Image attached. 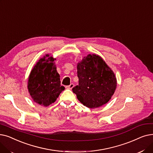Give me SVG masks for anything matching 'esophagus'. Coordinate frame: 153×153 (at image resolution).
Listing matches in <instances>:
<instances>
[{
    "label": "esophagus",
    "instance_id": "34e87169",
    "mask_svg": "<svg viewBox=\"0 0 153 153\" xmlns=\"http://www.w3.org/2000/svg\"><path fill=\"white\" fill-rule=\"evenodd\" d=\"M74 83H71L70 85L67 86H66V88H67V89H70V90H71V89L73 88V87H74Z\"/></svg>",
    "mask_w": 153,
    "mask_h": 153
}]
</instances>
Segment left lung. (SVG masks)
I'll return each instance as SVG.
<instances>
[{"label":"left lung","mask_w":153,"mask_h":153,"mask_svg":"<svg viewBox=\"0 0 153 153\" xmlns=\"http://www.w3.org/2000/svg\"><path fill=\"white\" fill-rule=\"evenodd\" d=\"M78 85L72 91L86 107L96 108L110 100L116 88V78L101 58L88 55L77 65Z\"/></svg>","instance_id":"obj_1"}]
</instances>
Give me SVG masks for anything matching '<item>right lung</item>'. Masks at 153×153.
<instances>
[{
	"label": "right lung",
	"instance_id": "right-lung-1",
	"mask_svg": "<svg viewBox=\"0 0 153 153\" xmlns=\"http://www.w3.org/2000/svg\"><path fill=\"white\" fill-rule=\"evenodd\" d=\"M35 65L28 78V89L35 102L47 106L54 103L65 87L61 86L53 57L47 55Z\"/></svg>",
	"mask_w": 153,
	"mask_h": 153
}]
</instances>
